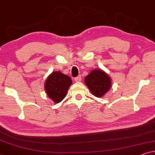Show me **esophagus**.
<instances>
[{"instance_id":"1","label":"esophagus","mask_w":155,"mask_h":155,"mask_svg":"<svg viewBox=\"0 0 155 155\" xmlns=\"http://www.w3.org/2000/svg\"><path fill=\"white\" fill-rule=\"evenodd\" d=\"M82 80V77L81 75H78L77 78H75V81L77 82H81Z\"/></svg>"}]
</instances>
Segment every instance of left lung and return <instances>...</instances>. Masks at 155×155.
Instances as JSON below:
<instances>
[{
  "label": "left lung",
  "instance_id": "left-lung-1",
  "mask_svg": "<svg viewBox=\"0 0 155 155\" xmlns=\"http://www.w3.org/2000/svg\"><path fill=\"white\" fill-rule=\"evenodd\" d=\"M84 83L91 93L97 97L104 96L111 87V79L101 69H94L84 78Z\"/></svg>",
  "mask_w": 155,
  "mask_h": 155
}]
</instances>
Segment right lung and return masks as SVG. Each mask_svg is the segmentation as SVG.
Masks as SVG:
<instances>
[{
	"label": "right lung",
	"instance_id": "right-lung-1",
	"mask_svg": "<svg viewBox=\"0 0 155 155\" xmlns=\"http://www.w3.org/2000/svg\"><path fill=\"white\" fill-rule=\"evenodd\" d=\"M72 80L60 71H54L46 78L44 83L46 94L54 103H59L65 98Z\"/></svg>",
	"mask_w": 155,
	"mask_h": 155
}]
</instances>
